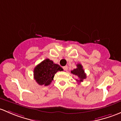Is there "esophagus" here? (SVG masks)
<instances>
[{"mask_svg":"<svg viewBox=\"0 0 121 121\" xmlns=\"http://www.w3.org/2000/svg\"><path fill=\"white\" fill-rule=\"evenodd\" d=\"M63 69H64L65 71H67V70H68V66H65L63 67Z\"/></svg>","mask_w":121,"mask_h":121,"instance_id":"esophagus-1","label":"esophagus"}]
</instances>
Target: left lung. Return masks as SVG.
Segmentation results:
<instances>
[{"label": "left lung", "mask_w": 121, "mask_h": 121, "mask_svg": "<svg viewBox=\"0 0 121 121\" xmlns=\"http://www.w3.org/2000/svg\"><path fill=\"white\" fill-rule=\"evenodd\" d=\"M76 66L77 68L71 71V73L73 74H74V75L77 76L79 78V79H77L76 81H78V82L80 83V82H83V80L86 78V74L84 72V70L83 69V66H82V65L78 63Z\"/></svg>", "instance_id": "left-lung-1"}]
</instances>
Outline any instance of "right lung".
<instances>
[{
	"label": "right lung",
	"instance_id": "add662e5",
	"mask_svg": "<svg viewBox=\"0 0 121 121\" xmlns=\"http://www.w3.org/2000/svg\"><path fill=\"white\" fill-rule=\"evenodd\" d=\"M63 69L53 61L46 59L36 66L34 69V78L39 85H49L53 80L55 74Z\"/></svg>",
	"mask_w": 121,
	"mask_h": 121
}]
</instances>
